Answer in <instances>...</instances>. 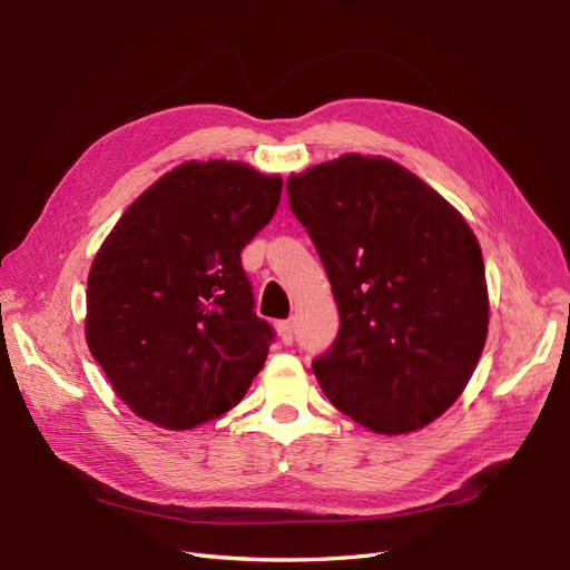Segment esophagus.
<instances>
[{"label":"esophagus","instance_id":"esophagus-1","mask_svg":"<svg viewBox=\"0 0 570 570\" xmlns=\"http://www.w3.org/2000/svg\"><path fill=\"white\" fill-rule=\"evenodd\" d=\"M277 333H279V340L284 344H291L293 342V321H279L277 323Z\"/></svg>","mask_w":570,"mask_h":570}]
</instances>
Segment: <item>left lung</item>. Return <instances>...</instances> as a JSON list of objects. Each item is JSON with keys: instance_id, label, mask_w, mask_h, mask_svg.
Returning a JSON list of instances; mask_svg holds the SVG:
<instances>
[{"instance_id": "left-lung-1", "label": "left lung", "mask_w": 570, "mask_h": 570, "mask_svg": "<svg viewBox=\"0 0 570 570\" xmlns=\"http://www.w3.org/2000/svg\"><path fill=\"white\" fill-rule=\"evenodd\" d=\"M288 205L340 309L312 363L325 397L376 434L423 430L462 395L488 340L483 252L458 209L385 157L291 175Z\"/></svg>"}]
</instances>
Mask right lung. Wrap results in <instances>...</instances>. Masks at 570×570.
Masks as SVG:
<instances>
[{
	"instance_id": "right-lung-1",
	"label": "right lung",
	"mask_w": 570,
	"mask_h": 570,
	"mask_svg": "<svg viewBox=\"0 0 570 570\" xmlns=\"http://www.w3.org/2000/svg\"><path fill=\"white\" fill-rule=\"evenodd\" d=\"M282 177L187 161L119 217L87 277L85 340L112 391L166 430L215 421L245 397L273 327L254 312L243 249L269 222Z\"/></svg>"
}]
</instances>
